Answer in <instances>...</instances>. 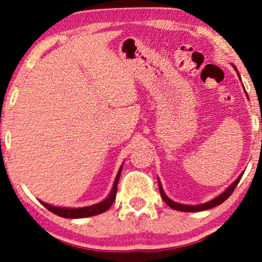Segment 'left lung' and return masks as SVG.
Returning a JSON list of instances; mask_svg holds the SVG:
<instances>
[{
	"label": "left lung",
	"mask_w": 262,
	"mask_h": 262,
	"mask_svg": "<svg viewBox=\"0 0 262 262\" xmlns=\"http://www.w3.org/2000/svg\"><path fill=\"white\" fill-rule=\"evenodd\" d=\"M234 69L237 70V68L234 67ZM237 73H238V72H237ZM238 75H239V73H238ZM242 176H243V175H239V177H238V179L235 180L234 182L232 183V185H231L230 187H228V188L226 189L224 193H221L220 195L216 196L215 199L210 200V202H208V203H204V204H199V205H183V204H179V203L172 202V200H171V199L169 198V196H167V195L165 194V193H164L163 187H161V185H160V181H158V183H159V190H160V195H161V198H163L164 202H165L166 204L170 206V208L175 209V210H177V211L196 212V211H203V210L211 209V208H214V206H217V205L222 204V203H224L225 200L227 199L228 196H230V195L232 194V192H233L235 187H237L238 183H239V181H241V179H242Z\"/></svg>",
	"instance_id": "1"
}]
</instances>
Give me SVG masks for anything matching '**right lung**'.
Here are the masks:
<instances>
[{
    "label": "right lung",
    "instance_id": "obj_1",
    "mask_svg": "<svg viewBox=\"0 0 262 262\" xmlns=\"http://www.w3.org/2000/svg\"><path fill=\"white\" fill-rule=\"evenodd\" d=\"M122 166L119 169L118 175L115 177L114 185H113L112 192L109 193L108 198H105L103 202L98 203V204L95 205H90V206H85V208H58V206H53L50 204H46V203L41 202L42 205L45 208H47L51 212L56 214L60 217H66V219H81V217H90V216H95L98 214H102L111 208L113 203H114L115 196H116V189H118V182L119 179H120V173H121Z\"/></svg>",
    "mask_w": 262,
    "mask_h": 262
}]
</instances>
